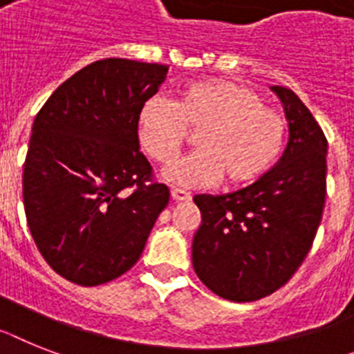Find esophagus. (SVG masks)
<instances>
[{
	"label": "esophagus",
	"mask_w": 354,
	"mask_h": 354,
	"mask_svg": "<svg viewBox=\"0 0 354 354\" xmlns=\"http://www.w3.org/2000/svg\"><path fill=\"white\" fill-rule=\"evenodd\" d=\"M171 198L174 201H189L192 196H191V192L182 191V189H171Z\"/></svg>",
	"instance_id": "34e87169"
}]
</instances>
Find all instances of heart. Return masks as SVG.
Returning a JSON list of instances; mask_svg holds the SVG:
<instances>
[{
	"instance_id": "1",
	"label": "heart",
	"mask_w": 354,
	"mask_h": 354,
	"mask_svg": "<svg viewBox=\"0 0 354 354\" xmlns=\"http://www.w3.org/2000/svg\"><path fill=\"white\" fill-rule=\"evenodd\" d=\"M187 129H198V149L163 169L167 182L182 187H210L223 176L228 185H248L275 163L286 138L283 115L255 90L227 79L191 82L174 102L151 97L136 115L140 145L160 163L180 153Z\"/></svg>"
}]
</instances>
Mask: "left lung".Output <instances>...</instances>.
Returning <instances> with one entry per match:
<instances>
[{"instance_id": "8db88e82", "label": "left lung", "mask_w": 354, "mask_h": 354, "mask_svg": "<svg viewBox=\"0 0 354 354\" xmlns=\"http://www.w3.org/2000/svg\"><path fill=\"white\" fill-rule=\"evenodd\" d=\"M272 90L290 127L277 165L230 194L194 196L201 225L192 266L210 292L234 302L259 301L292 279L313 245L326 203L324 131L292 90Z\"/></svg>"}]
</instances>
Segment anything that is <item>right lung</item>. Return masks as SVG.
<instances>
[{"mask_svg":"<svg viewBox=\"0 0 354 354\" xmlns=\"http://www.w3.org/2000/svg\"><path fill=\"white\" fill-rule=\"evenodd\" d=\"M169 66L88 64L53 91L32 126L23 203L37 250L61 277L99 286L140 259L169 203L140 151L136 115Z\"/></svg>","mask_w":354,"mask_h":354,"instance_id":"obj_1","label":"right lung"}]
</instances>
